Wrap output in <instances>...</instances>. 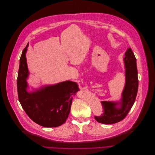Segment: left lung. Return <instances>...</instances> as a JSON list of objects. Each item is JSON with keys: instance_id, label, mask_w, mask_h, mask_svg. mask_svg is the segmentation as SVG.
I'll return each mask as SVG.
<instances>
[{"instance_id": "1", "label": "left lung", "mask_w": 155, "mask_h": 155, "mask_svg": "<svg viewBox=\"0 0 155 155\" xmlns=\"http://www.w3.org/2000/svg\"><path fill=\"white\" fill-rule=\"evenodd\" d=\"M124 61L126 68V84L122 93L121 107L116 108L118 103L101 101L103 114L101 116H95L96 120L103 124H113L124 119L133 106L138 90V76L136 58L130 48L125 52Z\"/></svg>"}]
</instances>
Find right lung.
<instances>
[{"mask_svg": "<svg viewBox=\"0 0 155 155\" xmlns=\"http://www.w3.org/2000/svg\"><path fill=\"white\" fill-rule=\"evenodd\" d=\"M28 43L20 58L17 78L18 99L29 118L44 127H57L66 121L70 112L73 97L78 85L72 81H65L45 87L32 93L27 91L26 78L28 71L25 52Z\"/></svg>", "mask_w": 155, "mask_h": 155, "instance_id": "1", "label": "right lung"}]
</instances>
